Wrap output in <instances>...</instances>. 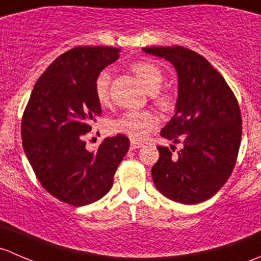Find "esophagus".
I'll return each mask as SVG.
<instances>
[{
  "label": "esophagus",
  "mask_w": 261,
  "mask_h": 261,
  "mask_svg": "<svg viewBox=\"0 0 261 261\" xmlns=\"http://www.w3.org/2000/svg\"><path fill=\"white\" fill-rule=\"evenodd\" d=\"M141 146H143V143H140V141H136V140H131V143H130L131 150L139 149V147H141Z\"/></svg>",
  "instance_id": "34e87169"
}]
</instances>
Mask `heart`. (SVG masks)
<instances>
[{"label": "heart", "instance_id": "heart-1", "mask_svg": "<svg viewBox=\"0 0 261 261\" xmlns=\"http://www.w3.org/2000/svg\"><path fill=\"white\" fill-rule=\"evenodd\" d=\"M131 72L140 81L144 88L150 93L151 101L162 112H170L175 107V97L172 92L162 89L164 72L159 65L149 60H140L131 64ZM110 82L111 75L107 70H101L94 80V94L101 105L110 101ZM158 126V118L150 111H128L111 122L114 133L122 134L133 140H143Z\"/></svg>", "mask_w": 261, "mask_h": 261}]
</instances>
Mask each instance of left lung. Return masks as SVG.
<instances>
[{
	"instance_id": "obj_1",
	"label": "left lung",
	"mask_w": 261,
	"mask_h": 261,
	"mask_svg": "<svg viewBox=\"0 0 261 261\" xmlns=\"http://www.w3.org/2000/svg\"><path fill=\"white\" fill-rule=\"evenodd\" d=\"M143 50L167 59L178 73L175 114L160 135L183 144V149L173 155V147L158 146L152 180L167 198L201 203L220 191L235 168L243 133L238 99L198 53L179 45Z\"/></svg>"
}]
</instances>
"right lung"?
Listing matches in <instances>:
<instances>
[{"instance_id":"add662e5","label":"right lung","mask_w":261,"mask_h":261,"mask_svg":"<svg viewBox=\"0 0 261 261\" xmlns=\"http://www.w3.org/2000/svg\"><path fill=\"white\" fill-rule=\"evenodd\" d=\"M110 46H77L59 55L34 86L21 121L28 160L41 186L59 201L80 207L101 199L127 152L126 136L86 149L87 133L101 115L94 80L120 57Z\"/></svg>"}]
</instances>
